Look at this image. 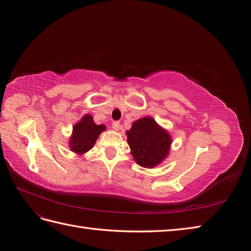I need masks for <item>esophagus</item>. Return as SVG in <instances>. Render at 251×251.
<instances>
[{
	"label": "esophagus",
	"mask_w": 251,
	"mask_h": 251,
	"mask_svg": "<svg viewBox=\"0 0 251 251\" xmlns=\"http://www.w3.org/2000/svg\"><path fill=\"white\" fill-rule=\"evenodd\" d=\"M112 127H113L114 131H119V130H121V127H123V126H121V125L118 123V121H115V123H113Z\"/></svg>",
	"instance_id": "esophagus-1"
}]
</instances>
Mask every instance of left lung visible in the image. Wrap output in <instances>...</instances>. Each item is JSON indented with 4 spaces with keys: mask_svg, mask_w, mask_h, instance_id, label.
Returning <instances> with one entry per match:
<instances>
[{
    "mask_svg": "<svg viewBox=\"0 0 251 251\" xmlns=\"http://www.w3.org/2000/svg\"><path fill=\"white\" fill-rule=\"evenodd\" d=\"M126 134L134 160L142 168L153 169L170 154L172 136L154 118L147 116L134 121Z\"/></svg>",
    "mask_w": 251,
    "mask_h": 251,
    "instance_id": "left-lung-1",
    "label": "left lung"
}]
</instances>
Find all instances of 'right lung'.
I'll return each mask as SVG.
<instances>
[{"mask_svg": "<svg viewBox=\"0 0 251 251\" xmlns=\"http://www.w3.org/2000/svg\"><path fill=\"white\" fill-rule=\"evenodd\" d=\"M104 125H96L92 115L86 114L78 123L73 126L72 135L69 139V148L73 153L83 155L94 147L100 135L105 131Z\"/></svg>", "mask_w": 251, "mask_h": 251, "instance_id": "right-lung-1", "label": "right lung"}]
</instances>
